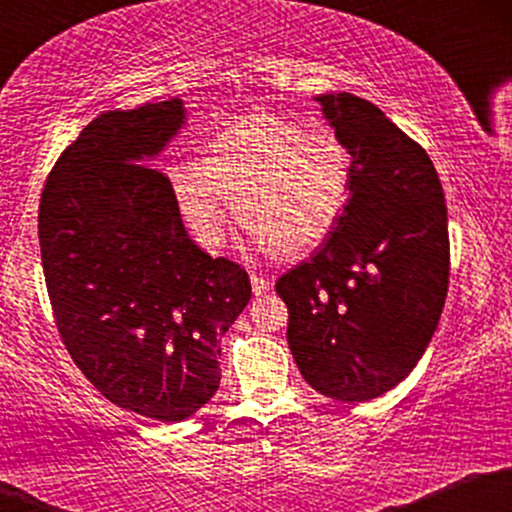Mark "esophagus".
Here are the masks:
<instances>
[{
	"label": "esophagus",
	"mask_w": 512,
	"mask_h": 512,
	"mask_svg": "<svg viewBox=\"0 0 512 512\" xmlns=\"http://www.w3.org/2000/svg\"><path fill=\"white\" fill-rule=\"evenodd\" d=\"M250 281H252V293H255V296H264V293L272 289V284H274L272 276L257 274V272L250 276Z\"/></svg>",
	"instance_id": "34e87169"
}]
</instances>
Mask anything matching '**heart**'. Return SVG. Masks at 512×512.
I'll list each match as a JSON object with an SVG mask.
<instances>
[{
    "mask_svg": "<svg viewBox=\"0 0 512 512\" xmlns=\"http://www.w3.org/2000/svg\"><path fill=\"white\" fill-rule=\"evenodd\" d=\"M170 187L204 250L228 238V204L260 248L298 257L337 231L354 195V154L332 129H305L274 115H250L221 129L197 166L178 168Z\"/></svg>",
    "mask_w": 512,
    "mask_h": 512,
    "instance_id": "obj_1",
    "label": "heart"
}]
</instances>
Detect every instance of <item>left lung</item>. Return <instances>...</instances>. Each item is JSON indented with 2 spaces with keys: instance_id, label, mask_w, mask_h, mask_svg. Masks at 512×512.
<instances>
[{
  "instance_id": "left-lung-1",
  "label": "left lung",
  "mask_w": 512,
  "mask_h": 512,
  "mask_svg": "<svg viewBox=\"0 0 512 512\" xmlns=\"http://www.w3.org/2000/svg\"><path fill=\"white\" fill-rule=\"evenodd\" d=\"M317 101L354 154V195L337 231L276 293L305 383L368 402L407 378L436 332L450 279L448 207L424 146L378 105L351 93Z\"/></svg>"
}]
</instances>
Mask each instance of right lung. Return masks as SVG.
<instances>
[{
	"mask_svg": "<svg viewBox=\"0 0 512 512\" xmlns=\"http://www.w3.org/2000/svg\"><path fill=\"white\" fill-rule=\"evenodd\" d=\"M180 98L108 110L45 180L40 257L57 332L117 407L182 421L221 383V337L250 303L248 272L209 257L151 166L182 125Z\"/></svg>",
	"mask_w": 512,
	"mask_h": 512,
	"instance_id": "add662e5",
	"label": "right lung"
}]
</instances>
